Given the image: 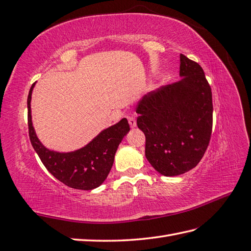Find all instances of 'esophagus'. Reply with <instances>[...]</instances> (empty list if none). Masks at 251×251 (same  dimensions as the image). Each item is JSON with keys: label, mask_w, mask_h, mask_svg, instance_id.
<instances>
[{"label": "esophagus", "mask_w": 251, "mask_h": 251, "mask_svg": "<svg viewBox=\"0 0 251 251\" xmlns=\"http://www.w3.org/2000/svg\"><path fill=\"white\" fill-rule=\"evenodd\" d=\"M127 120H128L129 126L131 127V128H135V127L137 126V122H136L135 117L134 116H128V117H127Z\"/></svg>", "instance_id": "34e87169"}]
</instances>
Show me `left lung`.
<instances>
[{
	"label": "left lung",
	"mask_w": 251,
	"mask_h": 251,
	"mask_svg": "<svg viewBox=\"0 0 251 251\" xmlns=\"http://www.w3.org/2000/svg\"><path fill=\"white\" fill-rule=\"evenodd\" d=\"M181 79L145 95L137 126L146 136V158L161 175L178 176L202 159L212 131V92L198 63L179 56Z\"/></svg>",
	"instance_id": "left-lung-1"
}]
</instances>
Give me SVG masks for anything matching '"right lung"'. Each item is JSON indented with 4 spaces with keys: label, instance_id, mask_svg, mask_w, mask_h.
I'll use <instances>...</instances> for the list:
<instances>
[{
    "label": "right lung",
    "instance_id": "1",
    "mask_svg": "<svg viewBox=\"0 0 251 251\" xmlns=\"http://www.w3.org/2000/svg\"><path fill=\"white\" fill-rule=\"evenodd\" d=\"M33 83L29 90L28 127L29 137L34 151L50 173L71 188L92 190L103 184L112 169L116 150L123 138L128 134L129 125L126 119L101 130L95 138L81 148L58 152L44 147L38 138L32 125L31 95Z\"/></svg>",
    "mask_w": 251,
    "mask_h": 251
}]
</instances>
